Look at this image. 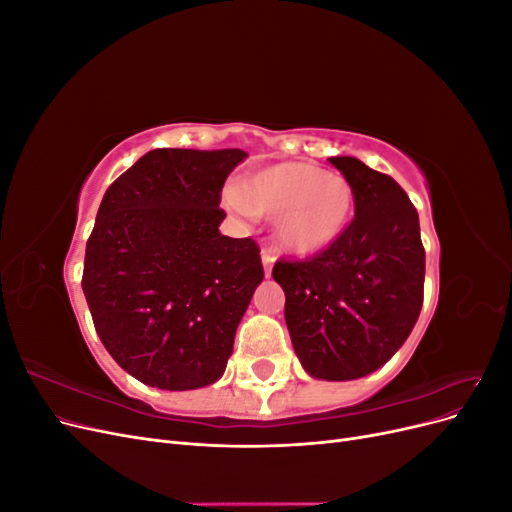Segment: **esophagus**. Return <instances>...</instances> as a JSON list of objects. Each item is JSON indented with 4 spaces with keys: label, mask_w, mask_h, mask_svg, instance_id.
<instances>
[{
    "label": "esophagus",
    "mask_w": 512,
    "mask_h": 512,
    "mask_svg": "<svg viewBox=\"0 0 512 512\" xmlns=\"http://www.w3.org/2000/svg\"><path fill=\"white\" fill-rule=\"evenodd\" d=\"M260 258H262V267H265V275L269 277L271 275V269H273V262H275V256L267 250V247H262L260 252Z\"/></svg>",
    "instance_id": "34e87169"
}]
</instances>
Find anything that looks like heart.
Wrapping results in <instances>:
<instances>
[{"label":"heart","mask_w":512,"mask_h":512,"mask_svg":"<svg viewBox=\"0 0 512 512\" xmlns=\"http://www.w3.org/2000/svg\"><path fill=\"white\" fill-rule=\"evenodd\" d=\"M237 211L273 220V243L288 254H316L346 228L354 194L350 183L314 164L282 162L245 177L228 194Z\"/></svg>","instance_id":"obj_1"}]
</instances>
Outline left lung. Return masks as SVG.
Segmentation results:
<instances>
[{"label": "left lung", "mask_w": 512, "mask_h": 512, "mask_svg": "<svg viewBox=\"0 0 512 512\" xmlns=\"http://www.w3.org/2000/svg\"><path fill=\"white\" fill-rule=\"evenodd\" d=\"M329 162L354 194V220L307 260H277L284 316L309 376L354 380L406 342L423 307L425 250L418 213L401 185L361 160Z\"/></svg>", "instance_id": "obj_1"}]
</instances>
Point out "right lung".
I'll use <instances>...</instances> for the list:
<instances>
[{
	"instance_id": "right-lung-1",
	"label": "right lung",
	"mask_w": 512,
	"mask_h": 512,
	"mask_svg": "<svg viewBox=\"0 0 512 512\" xmlns=\"http://www.w3.org/2000/svg\"><path fill=\"white\" fill-rule=\"evenodd\" d=\"M241 149H153L106 190L83 292L108 354L149 386L190 391L224 374L265 277L254 239L220 232Z\"/></svg>"
}]
</instances>
